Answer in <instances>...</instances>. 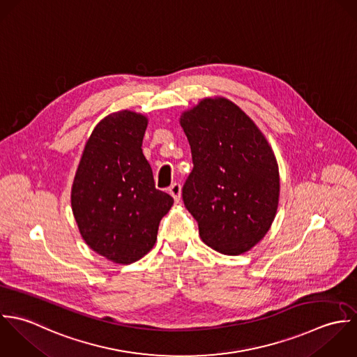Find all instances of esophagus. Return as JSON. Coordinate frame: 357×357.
Returning <instances> with one entry per match:
<instances>
[{
	"label": "esophagus",
	"mask_w": 357,
	"mask_h": 357,
	"mask_svg": "<svg viewBox=\"0 0 357 357\" xmlns=\"http://www.w3.org/2000/svg\"><path fill=\"white\" fill-rule=\"evenodd\" d=\"M169 195L174 197V200L178 203L181 200V185L179 183H174L169 186Z\"/></svg>",
	"instance_id": "34e87169"
}]
</instances>
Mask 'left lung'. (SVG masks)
<instances>
[{
  "mask_svg": "<svg viewBox=\"0 0 357 357\" xmlns=\"http://www.w3.org/2000/svg\"><path fill=\"white\" fill-rule=\"evenodd\" d=\"M193 169L182 199L202 240L225 255L251 250L279 206V167L255 123L233 102L206 98L181 116Z\"/></svg>",
  "mask_w": 357,
  "mask_h": 357,
  "instance_id": "1",
  "label": "left lung"
}]
</instances>
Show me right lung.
I'll use <instances>...</instances> for the list:
<instances>
[{
  "instance_id": "1",
  "label": "right lung",
  "mask_w": 357,
  "mask_h": 357,
  "mask_svg": "<svg viewBox=\"0 0 357 357\" xmlns=\"http://www.w3.org/2000/svg\"><path fill=\"white\" fill-rule=\"evenodd\" d=\"M147 119L123 110L105 117L84 147L72 188V208L85 243L112 262L128 265L157 240L174 199L157 190L142 153Z\"/></svg>"
}]
</instances>
